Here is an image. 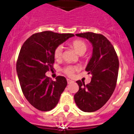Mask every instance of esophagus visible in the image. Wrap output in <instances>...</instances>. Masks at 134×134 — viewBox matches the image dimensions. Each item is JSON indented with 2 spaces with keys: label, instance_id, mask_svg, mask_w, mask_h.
Returning <instances> with one entry per match:
<instances>
[{
  "label": "esophagus",
  "instance_id": "esophagus-1",
  "mask_svg": "<svg viewBox=\"0 0 134 134\" xmlns=\"http://www.w3.org/2000/svg\"><path fill=\"white\" fill-rule=\"evenodd\" d=\"M67 83H72V82H74V81L71 80H70V79H68V78H67Z\"/></svg>",
  "mask_w": 134,
  "mask_h": 134
}]
</instances>
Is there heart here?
<instances>
[{
    "instance_id": "1",
    "label": "heart",
    "mask_w": 134,
    "mask_h": 134,
    "mask_svg": "<svg viewBox=\"0 0 134 134\" xmlns=\"http://www.w3.org/2000/svg\"><path fill=\"white\" fill-rule=\"evenodd\" d=\"M71 46L75 50L76 52L79 54L82 55L86 52L87 49V45L86 43L83 40H76L71 43ZM62 51L63 47L59 45L56 48L54 52V56L56 60H59L62 56ZM77 67L72 65H67L63 69V72L68 76H72L75 74V71H76Z\"/></svg>"
}]
</instances>
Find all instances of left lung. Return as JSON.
Listing matches in <instances>:
<instances>
[{
    "label": "left lung",
    "instance_id": "8db88e82",
    "mask_svg": "<svg viewBox=\"0 0 134 134\" xmlns=\"http://www.w3.org/2000/svg\"><path fill=\"white\" fill-rule=\"evenodd\" d=\"M88 40L93 46V55L86 71L91 80L85 85L76 81L79 90L74 96L75 103L82 111L93 112L102 107L113 94L119 72V59L113 44L105 36L93 32L77 34Z\"/></svg>",
    "mask_w": 134,
    "mask_h": 134
}]
</instances>
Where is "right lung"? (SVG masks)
<instances>
[{"instance_id": "1", "label": "right lung", "mask_w": 134, "mask_h": 134, "mask_svg": "<svg viewBox=\"0 0 134 134\" xmlns=\"http://www.w3.org/2000/svg\"><path fill=\"white\" fill-rule=\"evenodd\" d=\"M72 34L44 31L34 34L23 44L17 58L16 69L20 86L27 100L43 111L52 109L67 85L64 76L52 80L45 73L54 69V52Z\"/></svg>"}]
</instances>
